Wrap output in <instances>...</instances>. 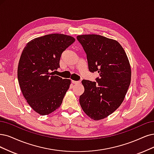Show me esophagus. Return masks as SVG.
Returning <instances> with one entry per match:
<instances>
[{"label": "esophagus", "mask_w": 154, "mask_h": 154, "mask_svg": "<svg viewBox=\"0 0 154 154\" xmlns=\"http://www.w3.org/2000/svg\"><path fill=\"white\" fill-rule=\"evenodd\" d=\"M72 83H73V84H81V81H72Z\"/></svg>", "instance_id": "obj_1"}]
</instances>
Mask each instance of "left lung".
Segmentation results:
<instances>
[{
  "instance_id": "left-lung-1",
  "label": "left lung",
  "mask_w": 154,
  "mask_h": 154,
  "mask_svg": "<svg viewBox=\"0 0 154 154\" xmlns=\"http://www.w3.org/2000/svg\"><path fill=\"white\" fill-rule=\"evenodd\" d=\"M87 54L89 70L98 72L96 82L83 80L84 92L79 102L83 111L93 120L110 115L124 100L131 79L126 52L117 41L89 34L77 36Z\"/></svg>"
}]
</instances>
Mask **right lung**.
Instances as JSON below:
<instances>
[{"label":"right lung","instance_id":"1","mask_svg":"<svg viewBox=\"0 0 154 154\" xmlns=\"http://www.w3.org/2000/svg\"><path fill=\"white\" fill-rule=\"evenodd\" d=\"M73 37L49 34L28 42L23 50L18 67L21 92L32 109L48 115L61 106L71 81L54 75L60 67L62 53L75 42Z\"/></svg>","mask_w":154,"mask_h":154}]
</instances>
